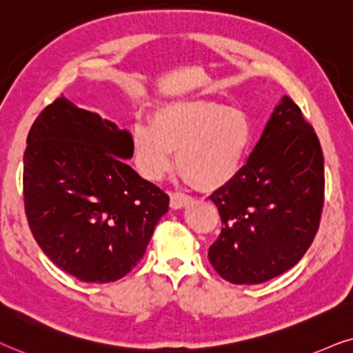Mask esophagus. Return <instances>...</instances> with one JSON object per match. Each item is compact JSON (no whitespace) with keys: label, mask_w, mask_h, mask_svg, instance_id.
Segmentation results:
<instances>
[{"label":"esophagus","mask_w":353,"mask_h":353,"mask_svg":"<svg viewBox=\"0 0 353 353\" xmlns=\"http://www.w3.org/2000/svg\"><path fill=\"white\" fill-rule=\"evenodd\" d=\"M169 196H171V201H169V203H171V208L174 210L184 208L185 205H189L192 201V196L182 194V192H171Z\"/></svg>","instance_id":"esophagus-1"}]
</instances>
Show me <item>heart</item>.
<instances>
[{"label":"heart","instance_id":"b5f03b06","mask_svg":"<svg viewBox=\"0 0 353 353\" xmlns=\"http://www.w3.org/2000/svg\"><path fill=\"white\" fill-rule=\"evenodd\" d=\"M253 143V125L237 108L177 101L154 112L152 125H135L132 154L139 171L161 181L177 168L199 189L214 190L236 179Z\"/></svg>","mask_w":353,"mask_h":353}]
</instances>
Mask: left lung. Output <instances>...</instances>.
Returning <instances> with one entry per match:
<instances>
[{
  "label": "left lung",
  "instance_id": "obj_1",
  "mask_svg": "<svg viewBox=\"0 0 353 353\" xmlns=\"http://www.w3.org/2000/svg\"><path fill=\"white\" fill-rule=\"evenodd\" d=\"M210 200L221 234L208 258L221 278L261 284L297 265L321 221L324 159L292 98H283L245 166Z\"/></svg>",
  "mask_w": 353,
  "mask_h": 353
}]
</instances>
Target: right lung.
Instances as JSON below:
<instances>
[{
    "label": "right lung",
    "instance_id": "add662e5",
    "mask_svg": "<svg viewBox=\"0 0 353 353\" xmlns=\"http://www.w3.org/2000/svg\"><path fill=\"white\" fill-rule=\"evenodd\" d=\"M132 134L61 95L37 116L23 153V206L45 255L85 283H112L142 260L169 196L125 158Z\"/></svg>",
    "mask_w": 353,
    "mask_h": 353
}]
</instances>
